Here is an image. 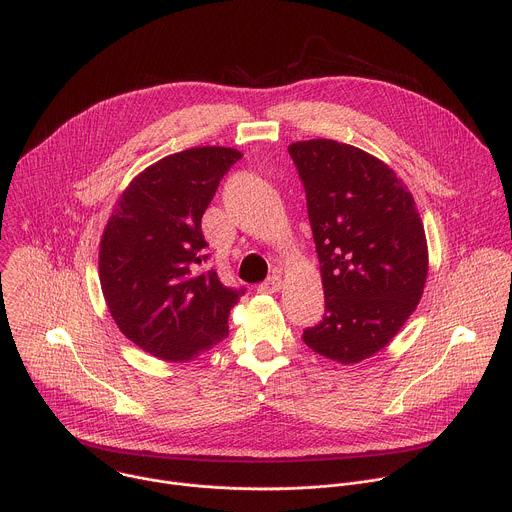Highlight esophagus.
Wrapping results in <instances>:
<instances>
[{
	"label": "esophagus",
	"mask_w": 512,
	"mask_h": 512,
	"mask_svg": "<svg viewBox=\"0 0 512 512\" xmlns=\"http://www.w3.org/2000/svg\"><path fill=\"white\" fill-rule=\"evenodd\" d=\"M283 287V279L279 273H273L267 281H263L259 285V291H263V294H275V291H279Z\"/></svg>",
	"instance_id": "esophagus-1"
}]
</instances>
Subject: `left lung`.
<instances>
[{
	"instance_id": "left-lung-1",
	"label": "left lung",
	"mask_w": 512,
	"mask_h": 512,
	"mask_svg": "<svg viewBox=\"0 0 512 512\" xmlns=\"http://www.w3.org/2000/svg\"><path fill=\"white\" fill-rule=\"evenodd\" d=\"M306 188L326 312L304 342L354 364L385 348L415 312L427 241L407 186L379 158L334 139L287 148Z\"/></svg>"
}]
</instances>
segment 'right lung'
Here are the masks:
<instances>
[{"mask_svg":"<svg viewBox=\"0 0 512 512\" xmlns=\"http://www.w3.org/2000/svg\"><path fill=\"white\" fill-rule=\"evenodd\" d=\"M241 158L218 145L166 156L129 182L109 216L99 249L103 296L117 328L152 356L188 362L229 334L245 289L196 265L208 247L202 214Z\"/></svg>","mask_w":512,"mask_h":512,"instance_id":"obj_1","label":"right lung"}]
</instances>
